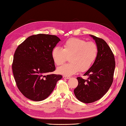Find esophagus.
I'll list each match as a JSON object with an SVG mask.
<instances>
[{"label": "esophagus", "mask_w": 126, "mask_h": 126, "mask_svg": "<svg viewBox=\"0 0 126 126\" xmlns=\"http://www.w3.org/2000/svg\"><path fill=\"white\" fill-rule=\"evenodd\" d=\"M63 78H65V79H70V78H71V77H69V76H63Z\"/></svg>", "instance_id": "esophagus-1"}]
</instances>
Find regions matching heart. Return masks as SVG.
I'll return each instance as SVG.
<instances>
[{"instance_id":"b5f03b06","label":"heart","mask_w":126,"mask_h":126,"mask_svg":"<svg viewBox=\"0 0 126 126\" xmlns=\"http://www.w3.org/2000/svg\"><path fill=\"white\" fill-rule=\"evenodd\" d=\"M98 49L92 41L71 37L63 44V48L55 47L51 51V57L57 66L62 65L69 57L70 63L57 69V72L65 76H71L78 71H87L96 60Z\"/></svg>"}]
</instances>
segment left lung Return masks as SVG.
<instances>
[{
	"mask_svg": "<svg viewBox=\"0 0 126 126\" xmlns=\"http://www.w3.org/2000/svg\"><path fill=\"white\" fill-rule=\"evenodd\" d=\"M95 40L98 52L92 66L84 76H89L87 80L77 78L78 84L74 90L75 95L84 103L98 100L109 91L113 81L115 62L114 55L107 43L101 38L91 35Z\"/></svg>",
	"mask_w": 126,
	"mask_h": 126,
	"instance_id": "obj_1",
	"label": "left lung"
}]
</instances>
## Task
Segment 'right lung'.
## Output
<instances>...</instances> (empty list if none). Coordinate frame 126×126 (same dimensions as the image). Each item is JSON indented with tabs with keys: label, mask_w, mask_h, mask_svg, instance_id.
Instances as JSON below:
<instances>
[{
	"label": "right lung",
	"mask_w": 126,
	"mask_h": 126,
	"mask_svg": "<svg viewBox=\"0 0 126 126\" xmlns=\"http://www.w3.org/2000/svg\"><path fill=\"white\" fill-rule=\"evenodd\" d=\"M60 41L56 35H33L16 50L12 65L14 79L20 91L30 100L46 99L62 78L51 74L56 69L51 51Z\"/></svg>",
	"instance_id": "add662e5"
}]
</instances>
